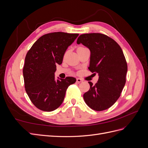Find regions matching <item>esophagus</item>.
Segmentation results:
<instances>
[{"label":"esophagus","mask_w":148,"mask_h":148,"mask_svg":"<svg viewBox=\"0 0 148 148\" xmlns=\"http://www.w3.org/2000/svg\"><path fill=\"white\" fill-rule=\"evenodd\" d=\"M83 82V79H82L79 78H77V83H80V82Z\"/></svg>","instance_id":"obj_1"}]
</instances>
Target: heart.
Segmentation results:
<instances>
[{
	"label": "heart",
	"instance_id": "b5f03b06",
	"mask_svg": "<svg viewBox=\"0 0 148 148\" xmlns=\"http://www.w3.org/2000/svg\"><path fill=\"white\" fill-rule=\"evenodd\" d=\"M85 48H86V47H83V46H79V47H78L77 49V52H78L79 51H81V50H82V49H85ZM67 53H68V51H66L65 52V53H64V57H66V56L67 55Z\"/></svg>",
	"mask_w": 148,
	"mask_h": 148
}]
</instances>
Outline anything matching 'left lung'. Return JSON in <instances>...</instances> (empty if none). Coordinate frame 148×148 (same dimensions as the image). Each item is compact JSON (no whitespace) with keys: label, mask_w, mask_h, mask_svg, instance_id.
<instances>
[{"label":"left lung","mask_w":148,"mask_h":148,"mask_svg":"<svg viewBox=\"0 0 148 148\" xmlns=\"http://www.w3.org/2000/svg\"><path fill=\"white\" fill-rule=\"evenodd\" d=\"M77 44H83L91 52L88 69L99 74L95 85H90L83 95L91 109L102 111L109 109L120 96L126 82L127 63L120 46L113 39L101 33L81 34Z\"/></svg>","instance_id":"left-lung-1"}]
</instances>
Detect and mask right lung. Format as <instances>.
Instances as JSON below:
<instances>
[{"label": "right lung", "mask_w": 148, "mask_h": 148, "mask_svg": "<svg viewBox=\"0 0 148 148\" xmlns=\"http://www.w3.org/2000/svg\"><path fill=\"white\" fill-rule=\"evenodd\" d=\"M79 34L47 33L40 37L25 57L23 74L25 88L38 109L51 112L63 102L66 89L76 82L73 77L55 80L56 65L62 63L64 53Z\"/></svg>", "instance_id": "add662e5"}]
</instances>
